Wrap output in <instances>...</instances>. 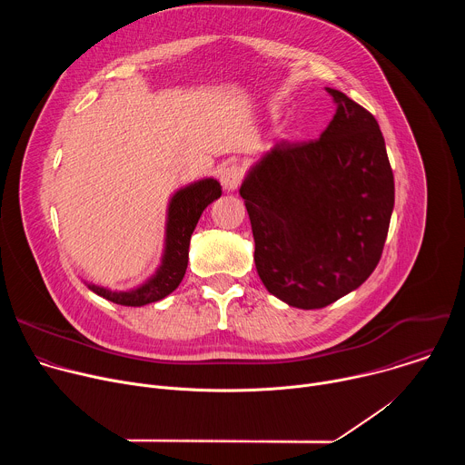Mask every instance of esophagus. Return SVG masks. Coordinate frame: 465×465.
<instances>
[{"instance_id":"1","label":"esophagus","mask_w":465,"mask_h":465,"mask_svg":"<svg viewBox=\"0 0 465 465\" xmlns=\"http://www.w3.org/2000/svg\"><path fill=\"white\" fill-rule=\"evenodd\" d=\"M242 178H244V173H242V169H241L239 165H235V163L224 167L223 173H221V182H223L224 189H228V191H235V189L241 185Z\"/></svg>"}]
</instances>
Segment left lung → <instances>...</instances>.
<instances>
[{
	"instance_id": "8db88e82",
	"label": "left lung",
	"mask_w": 465,
	"mask_h": 465,
	"mask_svg": "<svg viewBox=\"0 0 465 465\" xmlns=\"http://www.w3.org/2000/svg\"><path fill=\"white\" fill-rule=\"evenodd\" d=\"M327 92L339 106L322 136L276 143L239 189L257 274L298 309H322L370 278L393 210L379 123L342 92Z\"/></svg>"
}]
</instances>
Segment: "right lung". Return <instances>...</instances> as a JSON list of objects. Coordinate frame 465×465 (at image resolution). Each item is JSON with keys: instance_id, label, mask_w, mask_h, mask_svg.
Returning a JSON list of instances; mask_svg holds the SVG:
<instances>
[{"instance_id": "1", "label": "right lung", "mask_w": 465, "mask_h": 465, "mask_svg": "<svg viewBox=\"0 0 465 465\" xmlns=\"http://www.w3.org/2000/svg\"><path fill=\"white\" fill-rule=\"evenodd\" d=\"M221 183L213 178H206L180 189L171 198L163 259L156 274L145 285L126 292H112L90 283L88 289L117 305L130 307H142L171 294L183 280L187 269L191 233L203 212L221 196Z\"/></svg>"}]
</instances>
